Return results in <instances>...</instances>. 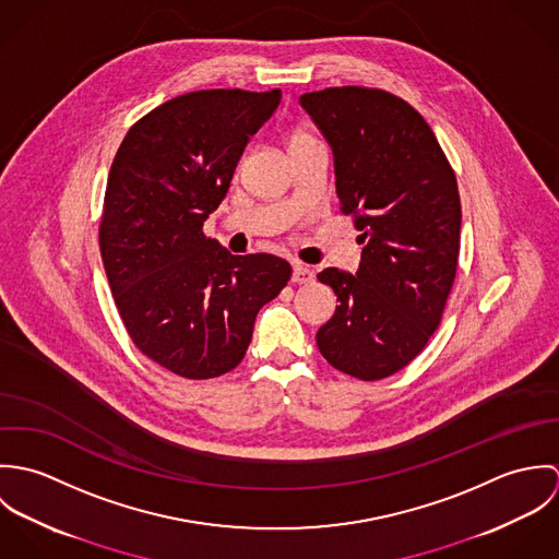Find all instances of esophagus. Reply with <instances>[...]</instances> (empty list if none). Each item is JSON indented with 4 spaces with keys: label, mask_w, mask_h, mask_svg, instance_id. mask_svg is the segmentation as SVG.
Returning <instances> with one entry per match:
<instances>
[{
    "label": "esophagus",
    "mask_w": 559,
    "mask_h": 559,
    "mask_svg": "<svg viewBox=\"0 0 559 559\" xmlns=\"http://www.w3.org/2000/svg\"><path fill=\"white\" fill-rule=\"evenodd\" d=\"M312 280H314V273L306 264H301V262L293 264V282L295 284H310Z\"/></svg>",
    "instance_id": "34e87169"
}]
</instances>
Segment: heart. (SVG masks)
<instances>
[{
  "label": "heart",
  "instance_id": "b5f03b06",
  "mask_svg": "<svg viewBox=\"0 0 559 559\" xmlns=\"http://www.w3.org/2000/svg\"><path fill=\"white\" fill-rule=\"evenodd\" d=\"M299 140H310V135H306V133H297V135H293V140H290V142H299Z\"/></svg>",
  "mask_w": 559,
  "mask_h": 559
}]
</instances>
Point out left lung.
<instances>
[{
    "label": "left lung",
    "mask_w": 559,
    "mask_h": 559,
    "mask_svg": "<svg viewBox=\"0 0 559 559\" xmlns=\"http://www.w3.org/2000/svg\"><path fill=\"white\" fill-rule=\"evenodd\" d=\"M326 138L340 209L366 242L357 275L324 269L340 306L317 333L320 355L359 381L408 366L439 326L461 249L454 169L424 116L379 87L299 98Z\"/></svg>",
    "instance_id": "1"
}]
</instances>
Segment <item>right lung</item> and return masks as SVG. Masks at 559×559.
Masks as SVG:
<instances>
[{
  "label": "right lung",
  "instance_id": "obj_1",
  "mask_svg": "<svg viewBox=\"0 0 559 559\" xmlns=\"http://www.w3.org/2000/svg\"><path fill=\"white\" fill-rule=\"evenodd\" d=\"M280 100L277 87L176 96L129 129L111 163L98 228L109 288L133 344L182 379L235 370L260 308L293 275L277 255H233L202 233Z\"/></svg>",
  "mask_w": 559,
  "mask_h": 559
}]
</instances>
